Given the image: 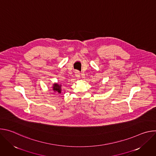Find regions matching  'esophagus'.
<instances>
[{"label": "esophagus", "instance_id": "obj_1", "mask_svg": "<svg viewBox=\"0 0 156 156\" xmlns=\"http://www.w3.org/2000/svg\"><path fill=\"white\" fill-rule=\"evenodd\" d=\"M75 76H76L78 78H79L80 77V72H79V71H78V70L75 71Z\"/></svg>", "mask_w": 156, "mask_h": 156}]
</instances>
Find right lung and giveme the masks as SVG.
<instances>
[{"mask_svg": "<svg viewBox=\"0 0 156 156\" xmlns=\"http://www.w3.org/2000/svg\"><path fill=\"white\" fill-rule=\"evenodd\" d=\"M53 90L55 91H57V93H61V85H60L58 84H54Z\"/></svg>", "mask_w": 156, "mask_h": 156, "instance_id": "1", "label": "right lung"}]
</instances>
